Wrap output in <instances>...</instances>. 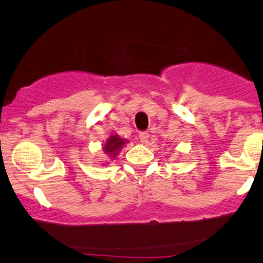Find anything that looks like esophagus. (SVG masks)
Returning a JSON list of instances; mask_svg holds the SVG:
<instances>
[{
	"mask_svg": "<svg viewBox=\"0 0 263 263\" xmlns=\"http://www.w3.org/2000/svg\"><path fill=\"white\" fill-rule=\"evenodd\" d=\"M149 141V134L148 132H141L139 134V142L143 143V144H146Z\"/></svg>",
	"mask_w": 263,
	"mask_h": 263,
	"instance_id": "34e87169",
	"label": "esophagus"
}]
</instances>
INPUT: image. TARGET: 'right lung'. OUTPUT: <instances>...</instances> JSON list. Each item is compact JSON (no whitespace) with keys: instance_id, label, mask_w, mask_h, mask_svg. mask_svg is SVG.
I'll return each mask as SVG.
<instances>
[{"instance_id":"add662e5","label":"right lung","mask_w":263,"mask_h":263,"mask_svg":"<svg viewBox=\"0 0 263 263\" xmlns=\"http://www.w3.org/2000/svg\"><path fill=\"white\" fill-rule=\"evenodd\" d=\"M127 139L121 138L119 135H110L102 145L103 153L106 154L108 157V161H104L102 166H107V164L109 163V161H113L115 157L118 156V154L121 152V149L124 148L125 144H127Z\"/></svg>"}]
</instances>
